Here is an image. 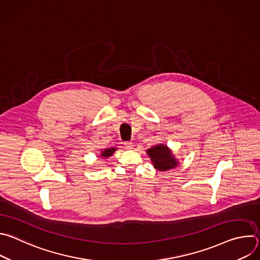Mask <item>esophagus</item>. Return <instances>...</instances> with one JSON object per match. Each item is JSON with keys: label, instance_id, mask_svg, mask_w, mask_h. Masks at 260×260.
<instances>
[{"label": "esophagus", "instance_id": "obj_1", "mask_svg": "<svg viewBox=\"0 0 260 260\" xmlns=\"http://www.w3.org/2000/svg\"><path fill=\"white\" fill-rule=\"evenodd\" d=\"M123 144H124V148L126 150H132L134 148V145H133L132 142H124Z\"/></svg>", "mask_w": 260, "mask_h": 260}]
</instances>
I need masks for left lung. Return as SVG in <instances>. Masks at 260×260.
Masks as SVG:
<instances>
[{"label":"left lung","instance_id":"obj_1","mask_svg":"<svg viewBox=\"0 0 260 260\" xmlns=\"http://www.w3.org/2000/svg\"><path fill=\"white\" fill-rule=\"evenodd\" d=\"M147 155L150 157L154 169L166 172L178 167L179 161L173 154L172 150L165 144L152 146L146 150Z\"/></svg>","mask_w":260,"mask_h":260}]
</instances>
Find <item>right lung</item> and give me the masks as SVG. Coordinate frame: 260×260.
Returning <instances> with one entry per match:
<instances>
[{
    "instance_id": "obj_1",
    "label": "right lung",
    "mask_w": 260,
    "mask_h": 260,
    "mask_svg": "<svg viewBox=\"0 0 260 260\" xmlns=\"http://www.w3.org/2000/svg\"><path fill=\"white\" fill-rule=\"evenodd\" d=\"M116 150H117V148H116V147L107 148V149H105V150L101 151L100 156H101V158H108V157H110V156H112V155H113V153H114Z\"/></svg>"
}]
</instances>
